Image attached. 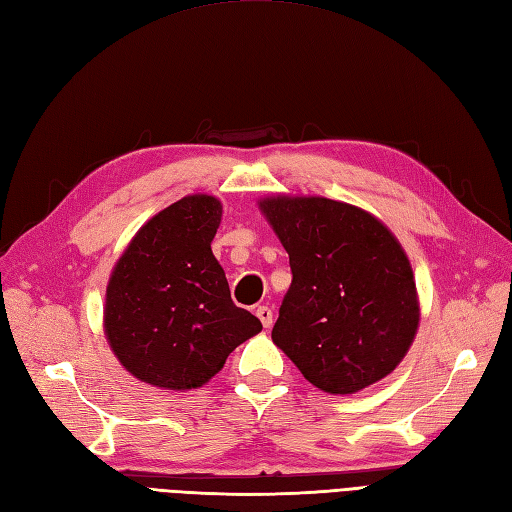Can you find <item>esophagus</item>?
<instances>
[{
	"label": "esophagus",
	"mask_w": 512,
	"mask_h": 512,
	"mask_svg": "<svg viewBox=\"0 0 512 512\" xmlns=\"http://www.w3.org/2000/svg\"><path fill=\"white\" fill-rule=\"evenodd\" d=\"M256 317L260 319V323H263L265 328H271V323H273V313H271V308H269V306H258V308H256Z\"/></svg>",
	"instance_id": "esophagus-1"
}]
</instances>
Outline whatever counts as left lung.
Listing matches in <instances>:
<instances>
[{
    "mask_svg": "<svg viewBox=\"0 0 512 512\" xmlns=\"http://www.w3.org/2000/svg\"><path fill=\"white\" fill-rule=\"evenodd\" d=\"M291 265L271 339L317 389L356 393L400 365L419 323L408 258L382 223L326 197L260 202Z\"/></svg>",
    "mask_w": 512,
    "mask_h": 512,
    "instance_id": "obj_1",
    "label": "left lung"
}]
</instances>
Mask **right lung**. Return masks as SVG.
Returning a JSON list of instances; mask_svg holds the SVG:
<instances>
[{"label":"right lung","mask_w":512,"mask_h":512,"mask_svg":"<svg viewBox=\"0 0 512 512\" xmlns=\"http://www.w3.org/2000/svg\"><path fill=\"white\" fill-rule=\"evenodd\" d=\"M219 221V199L184 197L136 232L112 271L104 310L108 343L147 384L197 389L263 330L258 317L232 302L210 249Z\"/></svg>","instance_id":"right-lung-1"}]
</instances>
